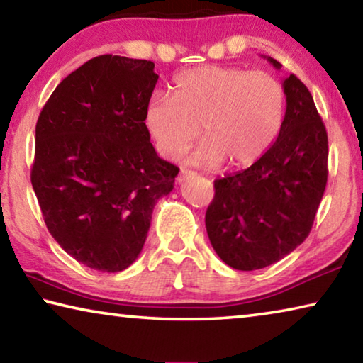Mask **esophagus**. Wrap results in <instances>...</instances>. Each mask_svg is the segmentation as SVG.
Masks as SVG:
<instances>
[{
  "instance_id": "1",
  "label": "esophagus",
  "mask_w": 363,
  "mask_h": 363,
  "mask_svg": "<svg viewBox=\"0 0 363 363\" xmlns=\"http://www.w3.org/2000/svg\"><path fill=\"white\" fill-rule=\"evenodd\" d=\"M195 173L194 171H189V169H181V173H179V176H177V182H184L186 179H189V177H192Z\"/></svg>"
}]
</instances>
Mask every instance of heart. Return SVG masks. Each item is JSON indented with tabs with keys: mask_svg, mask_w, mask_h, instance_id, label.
I'll return each instance as SVG.
<instances>
[{
	"mask_svg": "<svg viewBox=\"0 0 363 363\" xmlns=\"http://www.w3.org/2000/svg\"><path fill=\"white\" fill-rule=\"evenodd\" d=\"M285 91L266 72L240 67L200 65L176 77L173 97L155 94L147 104L145 126L163 157L186 152L200 136L206 140L189 163L240 169L255 164L280 131Z\"/></svg>",
	"mask_w": 363,
	"mask_h": 363,
	"instance_id": "b5f03b06",
	"label": "heart"
}]
</instances>
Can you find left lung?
<instances>
[{
  "instance_id": "1",
  "label": "left lung",
  "mask_w": 363,
  "mask_h": 363,
  "mask_svg": "<svg viewBox=\"0 0 363 363\" xmlns=\"http://www.w3.org/2000/svg\"><path fill=\"white\" fill-rule=\"evenodd\" d=\"M284 91L286 112L277 140L250 168L214 181L206 210L214 251L237 270L267 267L299 247L327 187L328 136L314 99L293 73Z\"/></svg>"
}]
</instances>
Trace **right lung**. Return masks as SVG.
Instances as JSON below:
<instances>
[{"label":"right lung","mask_w":363,"mask_h":363,"mask_svg":"<svg viewBox=\"0 0 363 363\" xmlns=\"http://www.w3.org/2000/svg\"><path fill=\"white\" fill-rule=\"evenodd\" d=\"M153 67L91 59L59 83L36 121L30 177L43 219L64 251L102 272L136 261L153 206L179 173L157 155L145 126Z\"/></svg>","instance_id":"right-lung-1"}]
</instances>
